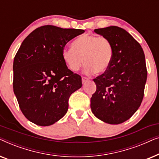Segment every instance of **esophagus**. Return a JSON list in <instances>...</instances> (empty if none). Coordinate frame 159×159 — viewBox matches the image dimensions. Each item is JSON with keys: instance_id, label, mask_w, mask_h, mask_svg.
<instances>
[{"instance_id": "1", "label": "esophagus", "mask_w": 159, "mask_h": 159, "mask_svg": "<svg viewBox=\"0 0 159 159\" xmlns=\"http://www.w3.org/2000/svg\"><path fill=\"white\" fill-rule=\"evenodd\" d=\"M88 77H82V83H85L86 82H88Z\"/></svg>"}]
</instances>
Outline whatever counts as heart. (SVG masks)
Listing matches in <instances>:
<instances>
[{
  "label": "heart",
  "mask_w": 159,
  "mask_h": 159,
  "mask_svg": "<svg viewBox=\"0 0 159 159\" xmlns=\"http://www.w3.org/2000/svg\"><path fill=\"white\" fill-rule=\"evenodd\" d=\"M114 48L108 38L96 34H84L72 43V48H65L62 57L70 70L77 71L84 64L86 74H102L109 68Z\"/></svg>",
  "instance_id": "1"
}]
</instances>
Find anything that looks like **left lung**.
I'll return each instance as SVG.
<instances>
[{
	"instance_id": "left-lung-1",
	"label": "left lung",
	"mask_w": 159,
	"mask_h": 159,
	"mask_svg": "<svg viewBox=\"0 0 159 159\" xmlns=\"http://www.w3.org/2000/svg\"><path fill=\"white\" fill-rule=\"evenodd\" d=\"M95 32L111 41L114 56L106 72L95 78L92 112L111 125L127 121L140 107L147 80L145 54L138 41L122 28L111 26Z\"/></svg>"
}]
</instances>
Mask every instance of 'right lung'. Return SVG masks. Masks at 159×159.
I'll return each instance as SVG.
<instances>
[{
  "instance_id": "1",
  "label": "right lung",
  "mask_w": 159,
  "mask_h": 159,
  "mask_svg": "<svg viewBox=\"0 0 159 159\" xmlns=\"http://www.w3.org/2000/svg\"><path fill=\"white\" fill-rule=\"evenodd\" d=\"M84 30L45 25L32 32L14 57L13 88L28 120L49 126L66 114L70 95L82 87V78L68 69L62 51Z\"/></svg>"
}]
</instances>
